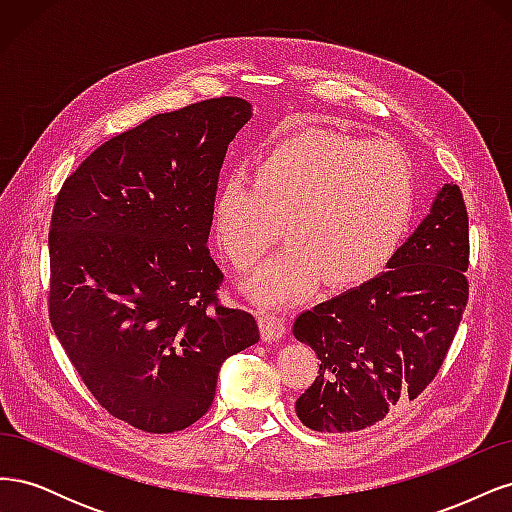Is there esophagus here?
I'll use <instances>...</instances> for the list:
<instances>
[{"label": "esophagus", "mask_w": 512, "mask_h": 512, "mask_svg": "<svg viewBox=\"0 0 512 512\" xmlns=\"http://www.w3.org/2000/svg\"><path fill=\"white\" fill-rule=\"evenodd\" d=\"M258 329L262 342H277V339H282L286 333V320L280 316L262 314L258 318Z\"/></svg>", "instance_id": "esophagus-1"}]
</instances>
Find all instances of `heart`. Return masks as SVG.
Wrapping results in <instances>:
<instances>
[{"instance_id": "1", "label": "heart", "mask_w": 512, "mask_h": 512, "mask_svg": "<svg viewBox=\"0 0 512 512\" xmlns=\"http://www.w3.org/2000/svg\"><path fill=\"white\" fill-rule=\"evenodd\" d=\"M414 177L393 143L305 130L277 143L256 166L239 168L215 200V232L243 271L277 235L288 241L243 282L258 305H286L312 292L359 284L380 271L404 239Z\"/></svg>"}]
</instances>
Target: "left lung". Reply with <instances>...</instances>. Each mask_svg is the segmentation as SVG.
Wrapping results in <instances>:
<instances>
[{"label": "left lung", "instance_id": "8db88e82", "mask_svg": "<svg viewBox=\"0 0 512 512\" xmlns=\"http://www.w3.org/2000/svg\"><path fill=\"white\" fill-rule=\"evenodd\" d=\"M468 254L463 196L444 183L386 271L294 320V337L320 359L294 406L305 427L361 431L425 391L468 303Z\"/></svg>", "mask_w": 512, "mask_h": 512}]
</instances>
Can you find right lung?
Listing matches in <instances>:
<instances>
[{"instance_id":"1","label":"right lung","mask_w":512,"mask_h":512,"mask_svg":"<svg viewBox=\"0 0 512 512\" xmlns=\"http://www.w3.org/2000/svg\"><path fill=\"white\" fill-rule=\"evenodd\" d=\"M252 115L213 98L151 117L57 196L53 331L98 404L147 433L196 423L222 363L260 339L250 314L215 303L224 275L207 247L226 149Z\"/></svg>"}]
</instances>
